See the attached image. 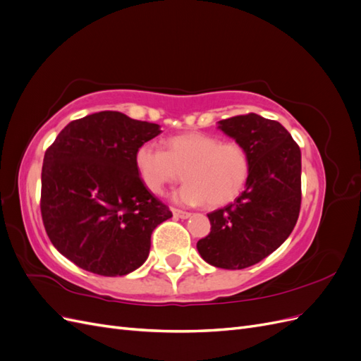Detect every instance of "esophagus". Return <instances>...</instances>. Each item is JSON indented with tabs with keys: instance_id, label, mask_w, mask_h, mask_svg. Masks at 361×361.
Wrapping results in <instances>:
<instances>
[{
	"instance_id": "1",
	"label": "esophagus",
	"mask_w": 361,
	"mask_h": 361,
	"mask_svg": "<svg viewBox=\"0 0 361 361\" xmlns=\"http://www.w3.org/2000/svg\"><path fill=\"white\" fill-rule=\"evenodd\" d=\"M171 212L174 216L178 218H182V220H185V218H188L191 214L187 212V211H182V209H178V207H171Z\"/></svg>"
}]
</instances>
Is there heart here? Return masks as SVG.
Wrapping results in <instances>:
<instances>
[{
  "mask_svg": "<svg viewBox=\"0 0 361 361\" xmlns=\"http://www.w3.org/2000/svg\"><path fill=\"white\" fill-rule=\"evenodd\" d=\"M166 152L152 143L135 150V170L141 183L154 194L167 185L188 180L176 194L187 204L220 207L232 203L250 176L248 152L238 141H221L203 133H185L166 140ZM184 174L182 175L181 173Z\"/></svg>",
  "mask_w": 361,
  "mask_h": 361,
  "instance_id": "1",
  "label": "heart"
}]
</instances>
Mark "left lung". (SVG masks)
Listing matches in <instances>:
<instances>
[{"label": "left lung", "mask_w": 361, "mask_h": 361, "mask_svg": "<svg viewBox=\"0 0 361 361\" xmlns=\"http://www.w3.org/2000/svg\"><path fill=\"white\" fill-rule=\"evenodd\" d=\"M250 157L245 191L207 214L211 232L197 243L200 256L216 268L243 269L277 250L297 224L301 207V150L276 120L255 113L220 122Z\"/></svg>", "instance_id": "left-lung-1"}]
</instances>
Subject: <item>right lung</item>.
Returning <instances> with one entry per match:
<instances>
[{
    "label": "right lung",
    "instance_id": "add662e5",
    "mask_svg": "<svg viewBox=\"0 0 361 361\" xmlns=\"http://www.w3.org/2000/svg\"><path fill=\"white\" fill-rule=\"evenodd\" d=\"M159 133L157 123L101 111L72 120L47 149L42 221L76 267L116 277L145 264L152 232L171 212L141 183L134 157Z\"/></svg>",
    "mask_w": 361,
    "mask_h": 361
}]
</instances>
